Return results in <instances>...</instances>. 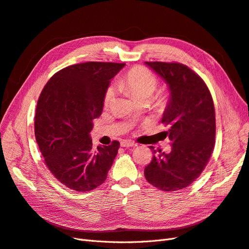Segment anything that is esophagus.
<instances>
[{"label": "esophagus", "instance_id": "34e87169", "mask_svg": "<svg viewBox=\"0 0 249 249\" xmlns=\"http://www.w3.org/2000/svg\"><path fill=\"white\" fill-rule=\"evenodd\" d=\"M137 144L133 142H130V140H123L121 142V146L123 147H135Z\"/></svg>", "mask_w": 249, "mask_h": 249}]
</instances>
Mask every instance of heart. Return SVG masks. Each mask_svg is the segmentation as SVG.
Segmentation results:
<instances>
[{
	"label": "heart",
	"mask_w": 249,
	"mask_h": 249,
	"mask_svg": "<svg viewBox=\"0 0 249 249\" xmlns=\"http://www.w3.org/2000/svg\"><path fill=\"white\" fill-rule=\"evenodd\" d=\"M119 85L123 89L130 92L134 100L142 101L148 100L154 94L157 89L158 81L157 78L148 70L142 67H135L129 71L125 76L119 81ZM116 95V88L114 85H110L107 89L105 93V105H110ZM158 105L163 104V99H158Z\"/></svg>",
	"instance_id": "heart-1"
}]
</instances>
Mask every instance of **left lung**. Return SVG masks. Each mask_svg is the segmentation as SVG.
Wrapping results in <instances>:
<instances>
[{
	"label": "left lung",
	"instance_id": "obj_1",
	"mask_svg": "<svg viewBox=\"0 0 249 249\" xmlns=\"http://www.w3.org/2000/svg\"><path fill=\"white\" fill-rule=\"evenodd\" d=\"M168 85L169 101L161 122L169 125L170 153L154 150L145 179L164 191L187 187L207 166L214 146L215 120L212 95L204 81L185 65L145 62Z\"/></svg>",
	"mask_w": 249,
	"mask_h": 249
}]
</instances>
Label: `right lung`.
I'll list each match as a JSON object with an SVG mask.
<instances>
[{"label": "right lung", "instance_id": "obj_1", "mask_svg": "<svg viewBox=\"0 0 249 249\" xmlns=\"http://www.w3.org/2000/svg\"><path fill=\"white\" fill-rule=\"evenodd\" d=\"M125 64L88 62L57 72L42 89L35 131L46 165L62 184L89 191L105 182L120 143L92 148L90 131L102 115L111 79Z\"/></svg>", "mask_w": 249, "mask_h": 249}]
</instances>
